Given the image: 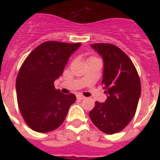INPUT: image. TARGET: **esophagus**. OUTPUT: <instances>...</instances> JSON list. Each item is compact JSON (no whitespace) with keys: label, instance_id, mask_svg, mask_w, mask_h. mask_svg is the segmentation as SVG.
Instances as JSON below:
<instances>
[{"label":"esophagus","instance_id":"esophagus-1","mask_svg":"<svg viewBox=\"0 0 160 160\" xmlns=\"http://www.w3.org/2000/svg\"><path fill=\"white\" fill-rule=\"evenodd\" d=\"M77 98L78 99H80V100H82V99H84V98H86V97H84L83 95H77Z\"/></svg>","mask_w":160,"mask_h":160}]
</instances>
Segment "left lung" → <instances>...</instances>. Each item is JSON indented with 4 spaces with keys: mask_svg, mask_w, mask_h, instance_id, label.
<instances>
[{
    "mask_svg": "<svg viewBox=\"0 0 160 160\" xmlns=\"http://www.w3.org/2000/svg\"><path fill=\"white\" fill-rule=\"evenodd\" d=\"M92 47L104 60L102 84L108 96L104 103L95 102L89 117L99 130L116 134L130 122L136 112L141 92L140 77L130 58L118 46L94 43Z\"/></svg>",
    "mask_w": 160,
    "mask_h": 160,
    "instance_id": "1",
    "label": "left lung"
}]
</instances>
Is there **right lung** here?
Returning a JSON list of instances; mask_svg holds the SVG:
<instances>
[{"instance_id":"1","label":"right lung","mask_w":160,"mask_h":160,"mask_svg":"<svg viewBox=\"0 0 160 160\" xmlns=\"http://www.w3.org/2000/svg\"><path fill=\"white\" fill-rule=\"evenodd\" d=\"M80 42L47 41L30 53L19 68L16 93L19 111L32 130L47 133L56 129L66 118L74 94H62L54 81L63 72L69 56Z\"/></svg>"}]
</instances>
